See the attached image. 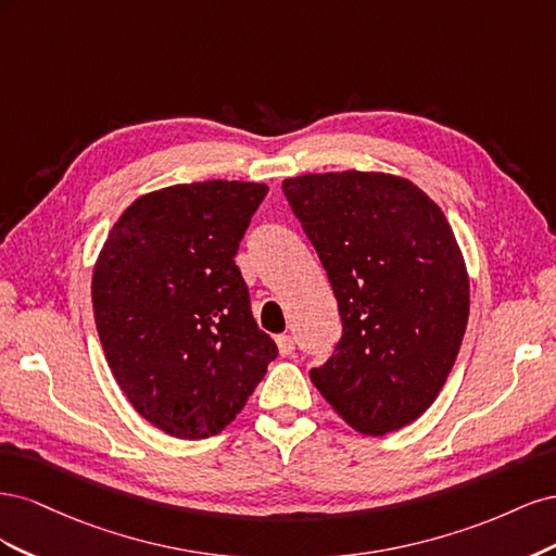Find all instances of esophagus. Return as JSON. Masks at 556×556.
Listing matches in <instances>:
<instances>
[{
  "label": "esophagus",
  "instance_id": "obj_1",
  "mask_svg": "<svg viewBox=\"0 0 556 556\" xmlns=\"http://www.w3.org/2000/svg\"><path fill=\"white\" fill-rule=\"evenodd\" d=\"M276 343H278V352H280V357H290L292 352H294V339L292 336H278L276 339Z\"/></svg>",
  "mask_w": 556,
  "mask_h": 556
}]
</instances>
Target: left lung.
I'll return each mask as SVG.
<instances>
[{
  "label": "left lung",
  "instance_id": "8db88e82",
  "mask_svg": "<svg viewBox=\"0 0 556 556\" xmlns=\"http://www.w3.org/2000/svg\"><path fill=\"white\" fill-rule=\"evenodd\" d=\"M343 323L313 384L368 435L406 427L443 390L468 323V274L447 217L408 178L329 172L282 180Z\"/></svg>",
  "mask_w": 556,
  "mask_h": 556
}]
</instances>
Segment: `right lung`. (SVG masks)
I'll return each mask as SVG.
<instances>
[{"label":"right lung","mask_w":556,"mask_h":556,"mask_svg":"<svg viewBox=\"0 0 556 556\" xmlns=\"http://www.w3.org/2000/svg\"><path fill=\"white\" fill-rule=\"evenodd\" d=\"M266 192L243 180L148 192L94 262V325L113 378L134 410L176 439L220 433L278 355L233 262Z\"/></svg>","instance_id":"right-lung-1"}]
</instances>
